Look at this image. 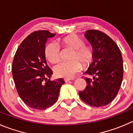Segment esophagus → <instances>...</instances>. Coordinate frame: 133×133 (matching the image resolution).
<instances>
[{
  "mask_svg": "<svg viewBox=\"0 0 133 133\" xmlns=\"http://www.w3.org/2000/svg\"><path fill=\"white\" fill-rule=\"evenodd\" d=\"M73 79H70V78H65V79H64V82H68L69 81H70V80H72Z\"/></svg>",
  "mask_w": 133,
  "mask_h": 133,
  "instance_id": "1",
  "label": "esophagus"
}]
</instances>
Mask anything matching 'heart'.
I'll return each instance as SVG.
<instances>
[{
	"label": "heart",
	"instance_id": "obj_1",
	"mask_svg": "<svg viewBox=\"0 0 133 133\" xmlns=\"http://www.w3.org/2000/svg\"><path fill=\"white\" fill-rule=\"evenodd\" d=\"M64 46L74 50L70 61H62L54 66L55 75L64 78H71L82 69V64L87 66L91 63L93 56V51L90 46L84 44V41L76 35H71L62 40ZM45 54L47 59L51 63H56L60 59V46L55 42H51L46 45ZM77 59V60L75 59Z\"/></svg>",
	"mask_w": 133,
	"mask_h": 133
}]
</instances>
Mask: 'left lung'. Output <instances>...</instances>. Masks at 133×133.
I'll return each instance as SVG.
<instances>
[{
	"label": "left lung",
	"instance_id": "1",
	"mask_svg": "<svg viewBox=\"0 0 133 133\" xmlns=\"http://www.w3.org/2000/svg\"><path fill=\"white\" fill-rule=\"evenodd\" d=\"M85 37L92 46V63L85 73L93 76L85 78L87 85L79 96L92 107H101L110 103L121 87L123 66L121 51L110 37L97 30H89Z\"/></svg>",
	"mask_w": 133,
	"mask_h": 133
}]
</instances>
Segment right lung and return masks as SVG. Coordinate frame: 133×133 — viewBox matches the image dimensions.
Listing matches in <instances>:
<instances>
[{
	"label": "right lung",
	"mask_w": 133,
	"mask_h": 133,
	"mask_svg": "<svg viewBox=\"0 0 133 133\" xmlns=\"http://www.w3.org/2000/svg\"><path fill=\"white\" fill-rule=\"evenodd\" d=\"M55 36L48 31L29 35L19 45L12 63V76L19 96L30 108L44 110L57 100L64 79L50 80L53 74L47 64L45 45Z\"/></svg>",
	"instance_id": "right-lung-1"
}]
</instances>
